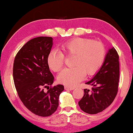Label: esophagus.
I'll return each mask as SVG.
<instances>
[{"label":"esophagus","instance_id":"1","mask_svg":"<svg viewBox=\"0 0 133 133\" xmlns=\"http://www.w3.org/2000/svg\"><path fill=\"white\" fill-rule=\"evenodd\" d=\"M65 89L66 90H73L74 89V88L69 87H68V86H65Z\"/></svg>","mask_w":133,"mask_h":133}]
</instances>
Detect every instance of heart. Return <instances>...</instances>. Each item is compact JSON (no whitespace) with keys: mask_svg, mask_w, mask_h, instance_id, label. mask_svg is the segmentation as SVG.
I'll return each instance as SVG.
<instances>
[{"mask_svg":"<svg viewBox=\"0 0 133 133\" xmlns=\"http://www.w3.org/2000/svg\"><path fill=\"white\" fill-rule=\"evenodd\" d=\"M57 49L52 50L47 57L48 66L52 70L58 71L64 64L65 56H74L73 68H66L58 74V82L68 87H74L85 75L95 74L102 66L106 50L99 41L84 38H76L67 41Z\"/></svg>","mask_w":133,"mask_h":133,"instance_id":"heart-1","label":"heart"}]
</instances>
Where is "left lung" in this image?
<instances>
[{"instance_id": "left-lung-1", "label": "left lung", "mask_w": 133, "mask_h": 133, "mask_svg": "<svg viewBox=\"0 0 133 133\" xmlns=\"http://www.w3.org/2000/svg\"><path fill=\"white\" fill-rule=\"evenodd\" d=\"M119 56L112 47L108 51L104 63L98 72L86 84L93 86L90 90L85 89L84 95L79 101L84 112L96 114L109 107L118 92L119 81Z\"/></svg>"}]
</instances>
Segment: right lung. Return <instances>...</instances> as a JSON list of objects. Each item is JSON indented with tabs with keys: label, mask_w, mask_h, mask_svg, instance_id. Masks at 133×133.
<instances>
[{
	"label": "right lung",
	"mask_w": 133,
	"mask_h": 133,
	"mask_svg": "<svg viewBox=\"0 0 133 133\" xmlns=\"http://www.w3.org/2000/svg\"><path fill=\"white\" fill-rule=\"evenodd\" d=\"M52 44V37L34 38L21 48L13 63V80L19 97L29 111L41 117L56 111L60 94L64 90L63 85L51 86L54 77L47 57Z\"/></svg>",
	"instance_id": "add662e5"
}]
</instances>
